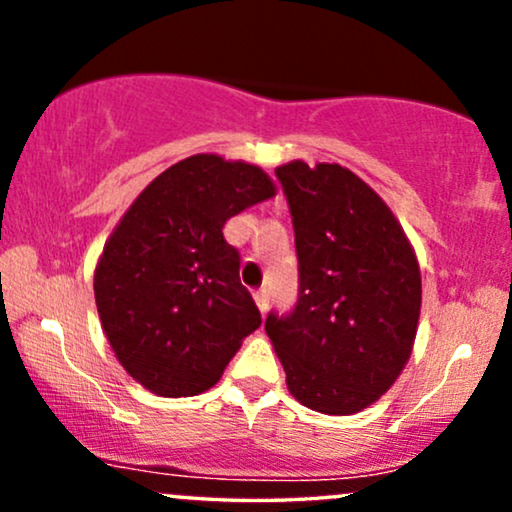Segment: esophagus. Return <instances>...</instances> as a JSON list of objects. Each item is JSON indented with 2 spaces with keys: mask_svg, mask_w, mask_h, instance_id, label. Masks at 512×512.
I'll list each match as a JSON object with an SVG mask.
<instances>
[{
  "mask_svg": "<svg viewBox=\"0 0 512 512\" xmlns=\"http://www.w3.org/2000/svg\"><path fill=\"white\" fill-rule=\"evenodd\" d=\"M255 303H257V308H260L262 315L267 313V308H269V289L255 291Z\"/></svg>",
  "mask_w": 512,
  "mask_h": 512,
  "instance_id": "obj_1",
  "label": "esophagus"
}]
</instances>
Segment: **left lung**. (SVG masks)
<instances>
[{"mask_svg": "<svg viewBox=\"0 0 512 512\" xmlns=\"http://www.w3.org/2000/svg\"><path fill=\"white\" fill-rule=\"evenodd\" d=\"M298 255V301L264 330L298 402L346 416L390 390L421 313V272L390 207L339 163L276 168Z\"/></svg>", "mask_w": 512, "mask_h": 512, "instance_id": "8db88e82", "label": "left lung"}]
</instances>
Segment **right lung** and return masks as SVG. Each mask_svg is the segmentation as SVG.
<instances>
[{
	"label": "right lung",
	"mask_w": 512,
	"mask_h": 512,
	"mask_svg": "<svg viewBox=\"0 0 512 512\" xmlns=\"http://www.w3.org/2000/svg\"><path fill=\"white\" fill-rule=\"evenodd\" d=\"M274 192L262 168L190 156L144 187L105 243L93 276L103 332L122 368L154 395L214 387L262 325L223 226Z\"/></svg>",
	"instance_id": "1"
}]
</instances>
